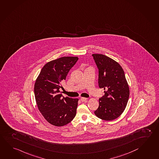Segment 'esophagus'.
<instances>
[{
    "instance_id": "esophagus-1",
    "label": "esophagus",
    "mask_w": 159,
    "mask_h": 159,
    "mask_svg": "<svg viewBox=\"0 0 159 159\" xmlns=\"http://www.w3.org/2000/svg\"><path fill=\"white\" fill-rule=\"evenodd\" d=\"M87 100V98H81V101H82V102H84V101H86Z\"/></svg>"
}]
</instances>
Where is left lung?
Instances as JSON below:
<instances>
[{"label": "left lung", "instance_id": "8db88e82", "mask_svg": "<svg viewBox=\"0 0 159 159\" xmlns=\"http://www.w3.org/2000/svg\"><path fill=\"white\" fill-rule=\"evenodd\" d=\"M98 69V86L105 95L99 99L98 109L94 112L98 118L113 120L125 110L129 96V88L120 65L101 54H93Z\"/></svg>", "mask_w": 159, "mask_h": 159}]
</instances>
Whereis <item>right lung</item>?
Here are the masks:
<instances>
[{"instance_id":"add662e5","label":"right lung","mask_w":159,"mask_h":159,"mask_svg":"<svg viewBox=\"0 0 159 159\" xmlns=\"http://www.w3.org/2000/svg\"><path fill=\"white\" fill-rule=\"evenodd\" d=\"M77 57H63L50 61L43 67L35 81L34 93L39 110L50 124L61 127L76 115L78 98H62L59 89Z\"/></svg>"}]
</instances>
